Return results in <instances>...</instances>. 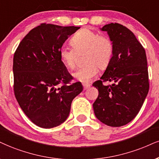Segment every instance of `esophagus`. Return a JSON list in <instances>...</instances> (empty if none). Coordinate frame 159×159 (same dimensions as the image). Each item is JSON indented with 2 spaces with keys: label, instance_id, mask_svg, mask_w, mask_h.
I'll return each mask as SVG.
<instances>
[{
  "label": "esophagus",
  "instance_id": "esophagus-1",
  "mask_svg": "<svg viewBox=\"0 0 159 159\" xmlns=\"http://www.w3.org/2000/svg\"><path fill=\"white\" fill-rule=\"evenodd\" d=\"M90 87H91V85H90L89 84H85V85H83V90L85 91V90L89 89Z\"/></svg>",
  "mask_w": 159,
  "mask_h": 159
}]
</instances>
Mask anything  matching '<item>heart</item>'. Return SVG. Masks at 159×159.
<instances>
[{"label": "heart", "mask_w": 159, "mask_h": 159, "mask_svg": "<svg viewBox=\"0 0 159 159\" xmlns=\"http://www.w3.org/2000/svg\"><path fill=\"white\" fill-rule=\"evenodd\" d=\"M72 48H62L60 58L66 67L74 69L77 65V54H84L85 66L73 74L74 77L84 83L91 82L98 74V67L105 69L113 56V43L107 36L99 35L89 28L77 32L70 39Z\"/></svg>", "instance_id": "1"}]
</instances>
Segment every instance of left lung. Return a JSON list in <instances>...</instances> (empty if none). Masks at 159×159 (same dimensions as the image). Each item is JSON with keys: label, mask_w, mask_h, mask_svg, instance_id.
<instances>
[{"label": "left lung", "mask_w": 159, "mask_h": 159, "mask_svg": "<svg viewBox=\"0 0 159 159\" xmlns=\"http://www.w3.org/2000/svg\"><path fill=\"white\" fill-rule=\"evenodd\" d=\"M100 29L107 32L113 52L100 80L93 84L99 91L93 111L104 124L121 127L136 117L148 93L146 53L134 33L124 25L111 23ZM106 81L113 84L104 86Z\"/></svg>", "instance_id": "8db88e82"}]
</instances>
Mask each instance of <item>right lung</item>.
<instances>
[{
    "label": "right lung",
    "mask_w": 159,
    "mask_h": 159,
    "mask_svg": "<svg viewBox=\"0 0 159 159\" xmlns=\"http://www.w3.org/2000/svg\"><path fill=\"white\" fill-rule=\"evenodd\" d=\"M80 27L42 23L24 37L13 58L14 91L34 124L52 128L64 122L72 100L83 90L60 58L62 45Z\"/></svg>",
    "instance_id": "right-lung-1"
}]
</instances>
